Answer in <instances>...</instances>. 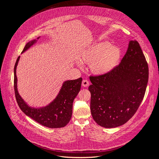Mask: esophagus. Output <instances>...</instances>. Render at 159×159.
Returning a JSON list of instances; mask_svg holds the SVG:
<instances>
[{
  "mask_svg": "<svg viewBox=\"0 0 159 159\" xmlns=\"http://www.w3.org/2000/svg\"><path fill=\"white\" fill-rule=\"evenodd\" d=\"M82 86H84V87H87V86L89 85V80H86V79L83 80V81H82Z\"/></svg>",
  "mask_w": 159,
  "mask_h": 159,
  "instance_id": "obj_1",
  "label": "esophagus"
}]
</instances>
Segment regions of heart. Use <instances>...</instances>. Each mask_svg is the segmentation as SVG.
<instances>
[{
  "label": "heart",
  "mask_w": 159,
  "mask_h": 159,
  "mask_svg": "<svg viewBox=\"0 0 159 159\" xmlns=\"http://www.w3.org/2000/svg\"><path fill=\"white\" fill-rule=\"evenodd\" d=\"M122 57L120 48L111 45L107 42L94 43L83 50L79 55V60L83 64H90L91 72L98 75L106 74L114 70L119 64ZM79 68L82 65L77 63Z\"/></svg>",
  "instance_id": "heart-1"
}]
</instances>
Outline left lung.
<instances>
[{
	"label": "left lung",
	"instance_id": "1",
	"mask_svg": "<svg viewBox=\"0 0 159 159\" xmlns=\"http://www.w3.org/2000/svg\"><path fill=\"white\" fill-rule=\"evenodd\" d=\"M148 67L137 41L130 40L120 64L110 72L90 76V111L101 127L114 128L125 124L143 98Z\"/></svg>",
	"mask_w": 159,
	"mask_h": 159
}]
</instances>
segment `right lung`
<instances>
[{
    "label": "right lung",
    "instance_id": "obj_1",
    "mask_svg": "<svg viewBox=\"0 0 159 159\" xmlns=\"http://www.w3.org/2000/svg\"><path fill=\"white\" fill-rule=\"evenodd\" d=\"M40 37H37L39 39ZM36 39L26 43L22 53L26 51L36 43ZM20 59H17L14 67V91L17 102L21 111L27 116L39 124L52 129L65 127L70 120L72 115V105L74 98L81 87L82 79L65 81L56 98L45 107H31L24 100L17 90V78L16 69Z\"/></svg>",
    "mask_w": 159,
    "mask_h": 159
}]
</instances>
